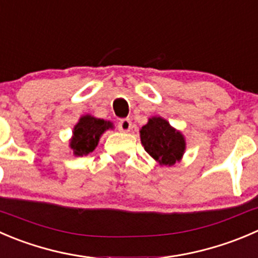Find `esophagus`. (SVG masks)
<instances>
[{"label":"esophagus","instance_id":"esophagus-1","mask_svg":"<svg viewBox=\"0 0 258 258\" xmlns=\"http://www.w3.org/2000/svg\"><path fill=\"white\" fill-rule=\"evenodd\" d=\"M132 128V122L128 118H123L118 122V130L121 132H130Z\"/></svg>","mask_w":258,"mask_h":258}]
</instances>
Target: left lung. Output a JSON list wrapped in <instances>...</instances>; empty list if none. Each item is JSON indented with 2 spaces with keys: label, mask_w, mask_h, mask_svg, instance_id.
<instances>
[{
  "label": "left lung",
  "mask_w": 258,
  "mask_h": 258,
  "mask_svg": "<svg viewBox=\"0 0 258 258\" xmlns=\"http://www.w3.org/2000/svg\"><path fill=\"white\" fill-rule=\"evenodd\" d=\"M140 139L145 151L160 166H172L180 162L186 150V141L181 131L160 116L149 118L140 130Z\"/></svg>",
  "instance_id": "8db88e82"
}]
</instances>
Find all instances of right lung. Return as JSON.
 Here are the masks:
<instances>
[{
    "instance_id": "1",
    "label": "right lung",
    "mask_w": 258,
    "mask_h": 258,
    "mask_svg": "<svg viewBox=\"0 0 258 258\" xmlns=\"http://www.w3.org/2000/svg\"><path fill=\"white\" fill-rule=\"evenodd\" d=\"M107 130H113L111 121L97 118L92 114H84L79 118L73 128L72 139L69 140V147L74 156H86L91 154L101 140V136Z\"/></svg>"
}]
</instances>
